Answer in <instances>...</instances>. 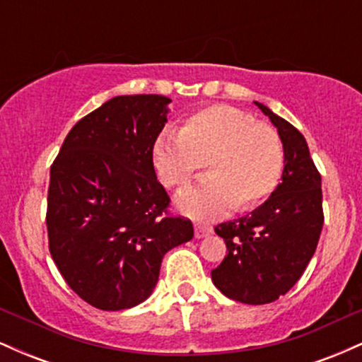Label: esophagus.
Here are the masks:
<instances>
[{
  "instance_id": "esophagus-1",
  "label": "esophagus",
  "mask_w": 362,
  "mask_h": 362,
  "mask_svg": "<svg viewBox=\"0 0 362 362\" xmlns=\"http://www.w3.org/2000/svg\"><path fill=\"white\" fill-rule=\"evenodd\" d=\"M194 230H195V238H202V236H207L213 231V228L209 224L204 223H195L194 224Z\"/></svg>"
}]
</instances>
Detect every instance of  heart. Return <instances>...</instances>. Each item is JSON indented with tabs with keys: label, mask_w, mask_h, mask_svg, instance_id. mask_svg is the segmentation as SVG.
<instances>
[{
	"label": "heart",
	"mask_w": 362,
	"mask_h": 362,
	"mask_svg": "<svg viewBox=\"0 0 362 362\" xmlns=\"http://www.w3.org/2000/svg\"><path fill=\"white\" fill-rule=\"evenodd\" d=\"M284 161L276 129L224 103L195 110L180 131L165 129L153 144L158 177L172 189L184 187L209 163L213 173L178 195L180 209L197 218L262 204L279 185Z\"/></svg>",
	"instance_id": "obj_1"
}]
</instances>
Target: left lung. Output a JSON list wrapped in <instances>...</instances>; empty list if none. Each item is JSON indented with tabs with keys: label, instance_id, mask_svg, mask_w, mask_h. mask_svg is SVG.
<instances>
[{
	"label": "left lung",
	"instance_id": "8db88e82",
	"mask_svg": "<svg viewBox=\"0 0 362 362\" xmlns=\"http://www.w3.org/2000/svg\"><path fill=\"white\" fill-rule=\"evenodd\" d=\"M257 105L272 120L284 144L282 182L252 214L214 228L226 243V255L211 271L224 296L247 305L279 300L300 281L323 228L322 177L306 139L288 120Z\"/></svg>",
	"mask_w": 362,
	"mask_h": 362
}]
</instances>
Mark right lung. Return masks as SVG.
<instances>
[{
  "instance_id": "obj_1",
  "label": "right lung",
  "mask_w": 362,
  "mask_h": 362,
  "mask_svg": "<svg viewBox=\"0 0 362 362\" xmlns=\"http://www.w3.org/2000/svg\"><path fill=\"white\" fill-rule=\"evenodd\" d=\"M163 95H122L78 120L51 165L49 252L83 301L119 311L143 303L170 248L194 236L192 221L170 214L153 167L167 122Z\"/></svg>"
}]
</instances>
